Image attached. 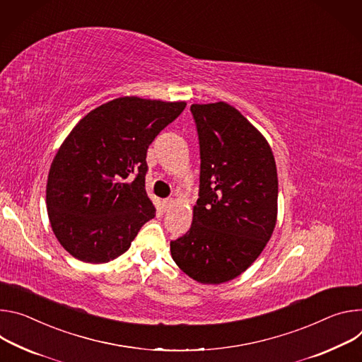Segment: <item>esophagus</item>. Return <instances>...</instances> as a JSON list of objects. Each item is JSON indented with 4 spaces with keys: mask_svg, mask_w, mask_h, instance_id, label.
Here are the masks:
<instances>
[{
    "mask_svg": "<svg viewBox=\"0 0 362 362\" xmlns=\"http://www.w3.org/2000/svg\"><path fill=\"white\" fill-rule=\"evenodd\" d=\"M173 203H174L173 198H165V199H163V209H164V211H168V210L171 209Z\"/></svg>",
    "mask_w": 362,
    "mask_h": 362,
    "instance_id": "1",
    "label": "esophagus"
}]
</instances>
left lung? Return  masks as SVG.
Listing matches in <instances>:
<instances>
[{"mask_svg":"<svg viewBox=\"0 0 362 362\" xmlns=\"http://www.w3.org/2000/svg\"><path fill=\"white\" fill-rule=\"evenodd\" d=\"M199 144V189L189 230L170 243L199 284L242 274L263 252L277 216V171L264 136L226 102L191 105Z\"/></svg>","mask_w":362,"mask_h":362,"instance_id":"8db88e82","label":"left lung"}]
</instances>
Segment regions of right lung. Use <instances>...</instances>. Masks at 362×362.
<instances>
[{
	"instance_id": "1",
	"label": "right lung",
	"mask_w": 362,
	"mask_h": 362,
	"mask_svg": "<svg viewBox=\"0 0 362 362\" xmlns=\"http://www.w3.org/2000/svg\"><path fill=\"white\" fill-rule=\"evenodd\" d=\"M185 102L113 99L73 128L50 167L46 203L60 245L86 263L124 255L155 217L145 191L146 151Z\"/></svg>"
}]
</instances>
